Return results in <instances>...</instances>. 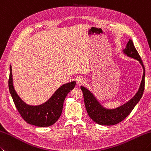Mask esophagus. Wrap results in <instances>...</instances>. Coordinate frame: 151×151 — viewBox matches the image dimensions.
<instances>
[{
    "mask_svg": "<svg viewBox=\"0 0 151 151\" xmlns=\"http://www.w3.org/2000/svg\"><path fill=\"white\" fill-rule=\"evenodd\" d=\"M84 82V80L83 78H78L77 79V82H76V83H77V85L81 86L82 84H83Z\"/></svg>",
    "mask_w": 151,
    "mask_h": 151,
    "instance_id": "obj_1",
    "label": "esophagus"
}]
</instances>
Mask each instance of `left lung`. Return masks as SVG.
Returning a JSON list of instances; mask_svg holds the SVG:
<instances>
[{
	"label": "left lung",
	"instance_id": "8db88e82",
	"mask_svg": "<svg viewBox=\"0 0 151 151\" xmlns=\"http://www.w3.org/2000/svg\"><path fill=\"white\" fill-rule=\"evenodd\" d=\"M123 53L128 57L139 61L143 69V74L139 88L130 100L117 108L107 109L103 107L89 90L82 86H81L84 96L86 109L88 115L91 119L100 125L113 126L122 122L131 113L143 96L145 89V70L140 55L131 39H129L127 43L126 48L123 50Z\"/></svg>",
	"mask_w": 151,
	"mask_h": 151
}]
</instances>
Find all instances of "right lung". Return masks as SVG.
Returning a JSON list of instances; mask_svg holds the SVG:
<instances>
[{
  "instance_id": "1",
  "label": "right lung",
  "mask_w": 151,
  "mask_h": 151,
  "mask_svg": "<svg viewBox=\"0 0 151 151\" xmlns=\"http://www.w3.org/2000/svg\"><path fill=\"white\" fill-rule=\"evenodd\" d=\"M12 79L10 65L8 87L16 107L25 122L38 127H48L57 122L61 114L65 99L76 85L75 81L62 85L46 102L33 106L27 104L17 95Z\"/></svg>"
}]
</instances>
